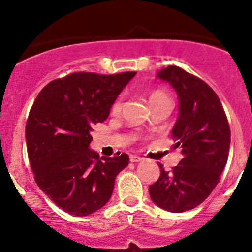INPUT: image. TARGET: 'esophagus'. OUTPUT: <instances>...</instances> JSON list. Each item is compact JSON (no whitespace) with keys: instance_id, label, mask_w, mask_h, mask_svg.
<instances>
[{"instance_id":"obj_1","label":"esophagus","mask_w":252,"mask_h":252,"mask_svg":"<svg viewBox=\"0 0 252 252\" xmlns=\"http://www.w3.org/2000/svg\"><path fill=\"white\" fill-rule=\"evenodd\" d=\"M140 161H142V158H140V156L137 155H130V162H140Z\"/></svg>"}]
</instances>
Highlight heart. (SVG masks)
Returning a JSON list of instances; mask_svg holds the SVG:
<instances>
[{
  "label": "heart",
  "instance_id": "b5f03b06",
  "mask_svg": "<svg viewBox=\"0 0 252 252\" xmlns=\"http://www.w3.org/2000/svg\"><path fill=\"white\" fill-rule=\"evenodd\" d=\"M161 98H168V96H167V94L162 91H154L152 94H150V102L155 99H161ZM122 104H123L122 97L117 98V99L115 100L114 105H112V112L120 111V110L122 109Z\"/></svg>",
  "mask_w": 252,
  "mask_h": 252
}]
</instances>
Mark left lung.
<instances>
[{"label": "left lung", "mask_w": 252, "mask_h": 252, "mask_svg": "<svg viewBox=\"0 0 252 252\" xmlns=\"http://www.w3.org/2000/svg\"><path fill=\"white\" fill-rule=\"evenodd\" d=\"M156 77L178 94L172 137L182 158L170 172L158 164L160 178L149 186V194L158 207L180 213L200 205L215 189L227 162L231 131L220 100L204 80L178 66L162 68Z\"/></svg>", "instance_id": "left-lung-1"}]
</instances>
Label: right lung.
<instances>
[{
  "label": "right lung",
  "instance_id": "obj_1",
  "mask_svg": "<svg viewBox=\"0 0 252 252\" xmlns=\"http://www.w3.org/2000/svg\"><path fill=\"white\" fill-rule=\"evenodd\" d=\"M136 72H76L52 80L37 94L26 124V142L37 186L58 207L84 217L111 198L115 180L128 166L123 153L99 158L90 149L92 126L102 123Z\"/></svg>",
  "mask_w": 252,
  "mask_h": 252
}]
</instances>
